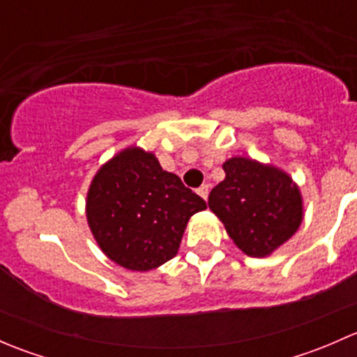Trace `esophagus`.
Segmentation results:
<instances>
[{
	"instance_id": "1",
	"label": "esophagus",
	"mask_w": 357,
	"mask_h": 357,
	"mask_svg": "<svg viewBox=\"0 0 357 357\" xmlns=\"http://www.w3.org/2000/svg\"><path fill=\"white\" fill-rule=\"evenodd\" d=\"M197 192H199V195L202 197V199L207 200V197H208V185H202L200 188L197 190Z\"/></svg>"
}]
</instances>
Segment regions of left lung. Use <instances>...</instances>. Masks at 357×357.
I'll use <instances>...</instances> for the list:
<instances>
[{"label": "left lung", "instance_id": "1", "mask_svg": "<svg viewBox=\"0 0 357 357\" xmlns=\"http://www.w3.org/2000/svg\"><path fill=\"white\" fill-rule=\"evenodd\" d=\"M222 169L226 178L212 188L208 207L247 255H269L301 226L298 188L283 171L252 158L233 157Z\"/></svg>", "mask_w": 357, "mask_h": 357}]
</instances>
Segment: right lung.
Here are the masks:
<instances>
[{"label": "right lung", "instance_id": "1", "mask_svg": "<svg viewBox=\"0 0 357 357\" xmlns=\"http://www.w3.org/2000/svg\"><path fill=\"white\" fill-rule=\"evenodd\" d=\"M207 208L153 153L126 149L93 179L86 215L107 257L131 271H150L178 254L186 222Z\"/></svg>", "mask_w": 357, "mask_h": 357}]
</instances>
